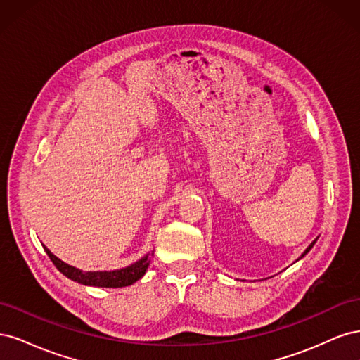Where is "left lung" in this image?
<instances>
[{"label":"left lung","instance_id":"8db88e82","mask_svg":"<svg viewBox=\"0 0 360 360\" xmlns=\"http://www.w3.org/2000/svg\"><path fill=\"white\" fill-rule=\"evenodd\" d=\"M317 238H319V237H317ZM317 238H315V240H312V243H311V245H309V246H308V248H307V249H304V250H303V254H302V255H300V257H299V258H297V259H296V261H299V259H302V258H303V257H304V255H307V254H308V252H309V250H311V249H312V246H314V245H315V242H317Z\"/></svg>","mask_w":360,"mask_h":360}]
</instances>
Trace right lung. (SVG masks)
Listing matches in <instances>:
<instances>
[{
	"instance_id": "obj_1",
	"label": "right lung",
	"mask_w": 360,
	"mask_h": 360,
	"mask_svg": "<svg viewBox=\"0 0 360 360\" xmlns=\"http://www.w3.org/2000/svg\"><path fill=\"white\" fill-rule=\"evenodd\" d=\"M45 248V252L51 258V261L56 267L61 271L64 276H68L69 279L78 282V284L82 285H90V287H102V288H120V287H127L132 285L134 282L143 278L146 275V270L148 269L150 264V258L151 254H146L143 258H139L135 263H132L127 267L123 269H115V270H90V271H84L78 267H73L68 263H64L58 257L53 255L51 250L43 245Z\"/></svg>"
}]
</instances>
